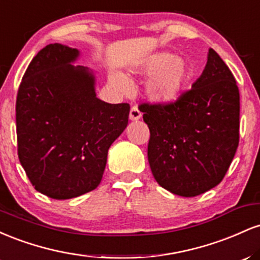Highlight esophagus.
<instances>
[{"label": "esophagus", "instance_id": "esophagus-1", "mask_svg": "<svg viewBox=\"0 0 260 260\" xmlns=\"http://www.w3.org/2000/svg\"><path fill=\"white\" fill-rule=\"evenodd\" d=\"M140 117H142V112L139 111L138 107L133 106L129 111V118L132 121H137V120H139Z\"/></svg>", "mask_w": 260, "mask_h": 260}]
</instances>
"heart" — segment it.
<instances>
[{
  "label": "heart",
  "mask_w": 260,
  "mask_h": 260,
  "mask_svg": "<svg viewBox=\"0 0 260 260\" xmlns=\"http://www.w3.org/2000/svg\"><path fill=\"white\" fill-rule=\"evenodd\" d=\"M140 72L154 74L147 85L148 96L157 103H168L177 98L188 79V70L183 62L169 53H160L149 57L140 68ZM112 83L120 90H126L127 82L120 74H113Z\"/></svg>",
  "instance_id": "heart-1"
}]
</instances>
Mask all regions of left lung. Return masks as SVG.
I'll use <instances>...</instances> for the list:
<instances>
[{"label": "left lung", "instance_id": "left-lung-1", "mask_svg": "<svg viewBox=\"0 0 260 260\" xmlns=\"http://www.w3.org/2000/svg\"><path fill=\"white\" fill-rule=\"evenodd\" d=\"M139 107L150 131L149 165L161 187L196 197L222 181L240 142V91L213 49L189 90L174 101Z\"/></svg>", "mask_w": 260, "mask_h": 260}]
</instances>
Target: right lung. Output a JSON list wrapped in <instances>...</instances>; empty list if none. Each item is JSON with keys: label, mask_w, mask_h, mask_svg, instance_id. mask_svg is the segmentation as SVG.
Instances as JSON below:
<instances>
[{"label": "right lung", "mask_w": 260, "mask_h": 260, "mask_svg": "<svg viewBox=\"0 0 260 260\" xmlns=\"http://www.w3.org/2000/svg\"><path fill=\"white\" fill-rule=\"evenodd\" d=\"M77 49L50 44L26 68L16 101L18 157L38 192L71 199L100 184L107 151L128 124L129 104L95 94Z\"/></svg>", "instance_id": "1"}]
</instances>
